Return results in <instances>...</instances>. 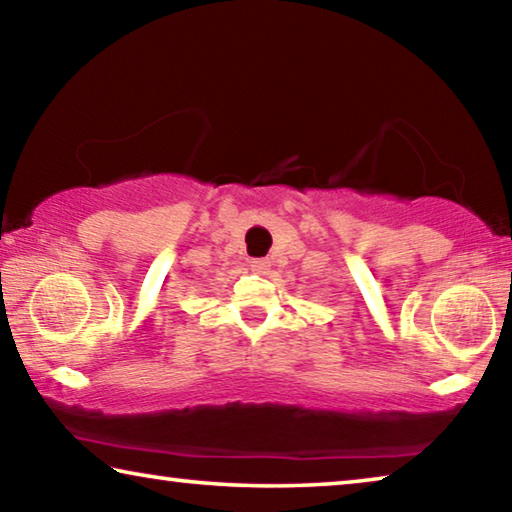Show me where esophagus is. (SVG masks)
Here are the masks:
<instances>
[{
    "instance_id": "34e87169",
    "label": "esophagus",
    "mask_w": 512,
    "mask_h": 512,
    "mask_svg": "<svg viewBox=\"0 0 512 512\" xmlns=\"http://www.w3.org/2000/svg\"><path fill=\"white\" fill-rule=\"evenodd\" d=\"M250 269L257 271V273H269V269H271V259H269V257H255V259H250Z\"/></svg>"
}]
</instances>
